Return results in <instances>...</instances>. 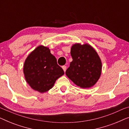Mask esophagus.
I'll use <instances>...</instances> for the list:
<instances>
[{
	"label": "esophagus",
	"mask_w": 129,
	"mask_h": 129,
	"mask_svg": "<svg viewBox=\"0 0 129 129\" xmlns=\"http://www.w3.org/2000/svg\"><path fill=\"white\" fill-rule=\"evenodd\" d=\"M66 68H67V67H66V66H62V69H63V70H64V72H66Z\"/></svg>",
	"instance_id": "obj_1"
}]
</instances>
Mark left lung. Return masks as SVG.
Masks as SVG:
<instances>
[{
  "instance_id": "8db88e82",
  "label": "left lung",
  "mask_w": 129,
  "mask_h": 129,
  "mask_svg": "<svg viewBox=\"0 0 129 129\" xmlns=\"http://www.w3.org/2000/svg\"><path fill=\"white\" fill-rule=\"evenodd\" d=\"M70 54L73 61L66 70V76L79 87H92L102 73V61L98 53L88 44L76 43L71 47Z\"/></svg>"
}]
</instances>
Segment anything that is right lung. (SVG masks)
Instances as JSON below:
<instances>
[{
    "label": "right lung",
    "mask_w": 129,
    "mask_h": 129,
    "mask_svg": "<svg viewBox=\"0 0 129 129\" xmlns=\"http://www.w3.org/2000/svg\"><path fill=\"white\" fill-rule=\"evenodd\" d=\"M23 73L26 82L33 90L45 93L52 89L56 80L64 73L50 49L40 45L26 58Z\"/></svg>",
    "instance_id": "right-lung-1"
}]
</instances>
